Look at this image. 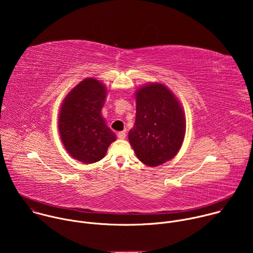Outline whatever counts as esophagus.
I'll return each mask as SVG.
<instances>
[{
    "mask_svg": "<svg viewBox=\"0 0 253 253\" xmlns=\"http://www.w3.org/2000/svg\"><path fill=\"white\" fill-rule=\"evenodd\" d=\"M118 138L119 139H125L126 138V132L125 131H121V132H118Z\"/></svg>",
    "mask_w": 253,
    "mask_h": 253,
    "instance_id": "obj_1",
    "label": "esophagus"
}]
</instances>
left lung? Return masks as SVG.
Masks as SVG:
<instances>
[{"instance_id":"left-lung-1","label":"left lung","mask_w":253,"mask_h":253,"mask_svg":"<svg viewBox=\"0 0 253 253\" xmlns=\"http://www.w3.org/2000/svg\"><path fill=\"white\" fill-rule=\"evenodd\" d=\"M185 117L179 101L162 84L143 86L136 92V119L129 141L138 159L159 166L172 159L185 136Z\"/></svg>"}]
</instances>
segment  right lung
Segmentation results:
<instances>
[{"instance_id": "add662e5", "label": "right lung", "mask_w": 253, "mask_h": 253, "mask_svg": "<svg viewBox=\"0 0 253 253\" xmlns=\"http://www.w3.org/2000/svg\"><path fill=\"white\" fill-rule=\"evenodd\" d=\"M106 87L98 80L87 78L70 91L59 115V132L68 153L81 162L101 160L116 135L106 125L101 110Z\"/></svg>"}]
</instances>
